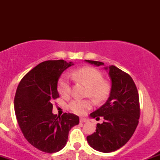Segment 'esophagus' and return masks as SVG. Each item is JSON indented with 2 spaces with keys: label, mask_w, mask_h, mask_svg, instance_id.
Masks as SVG:
<instances>
[{
  "label": "esophagus",
  "mask_w": 160,
  "mask_h": 160,
  "mask_svg": "<svg viewBox=\"0 0 160 160\" xmlns=\"http://www.w3.org/2000/svg\"><path fill=\"white\" fill-rule=\"evenodd\" d=\"M88 121H89V120H88L87 119L82 118V117H81V118L80 119V122H87Z\"/></svg>",
  "instance_id": "34e87169"
}]
</instances>
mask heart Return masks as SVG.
Returning <instances> with one entry per match:
<instances>
[{
  "mask_svg": "<svg viewBox=\"0 0 160 160\" xmlns=\"http://www.w3.org/2000/svg\"><path fill=\"white\" fill-rule=\"evenodd\" d=\"M76 82H83L88 86L87 95H90L96 102H102L108 98L111 91V86L104 81L102 73L92 67H82L75 69L69 74ZM58 91L63 97H68L71 92V86L69 77L64 74L58 80ZM93 103L89 99L76 98L68 104L69 109L73 113L82 115L92 108Z\"/></svg>",
  "mask_w": 160,
  "mask_h": 160,
  "instance_id": "b5f03b06",
  "label": "heart"
}]
</instances>
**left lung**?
<instances>
[{
	"label": "left lung",
	"mask_w": 160,
	"mask_h": 160,
	"mask_svg": "<svg viewBox=\"0 0 160 160\" xmlns=\"http://www.w3.org/2000/svg\"><path fill=\"white\" fill-rule=\"evenodd\" d=\"M96 66L102 62L85 60ZM111 80L110 96L105 104L90 113L92 118L103 117L104 122L97 124L95 132L86 138L93 149L110 153L120 149L131 138L140 117L139 96L132 78L114 65L104 67Z\"/></svg>",
	"instance_id": "left-lung-1"
}]
</instances>
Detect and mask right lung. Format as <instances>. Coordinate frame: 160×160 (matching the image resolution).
<instances>
[{"mask_svg":"<svg viewBox=\"0 0 160 160\" xmlns=\"http://www.w3.org/2000/svg\"><path fill=\"white\" fill-rule=\"evenodd\" d=\"M74 64L64 60L41 62L20 81L14 98L18 124L24 137L37 149L52 153L65 146L68 133L79 124V117L52 113L53 99L59 97L57 85L61 74Z\"/></svg>","mask_w":160,"mask_h":160,"instance_id":"1","label":"right lung"}]
</instances>
